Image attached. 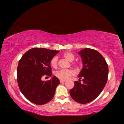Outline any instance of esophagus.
Masks as SVG:
<instances>
[{
  "mask_svg": "<svg viewBox=\"0 0 124 124\" xmlns=\"http://www.w3.org/2000/svg\"><path fill=\"white\" fill-rule=\"evenodd\" d=\"M60 83H64V82H65V81H66V80H60Z\"/></svg>",
  "mask_w": 124,
  "mask_h": 124,
  "instance_id": "1",
  "label": "esophagus"
}]
</instances>
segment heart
<instances>
[{"label":"heart","instance_id":"b5f03b06","mask_svg":"<svg viewBox=\"0 0 124 124\" xmlns=\"http://www.w3.org/2000/svg\"><path fill=\"white\" fill-rule=\"evenodd\" d=\"M63 57L66 58V59L68 60L70 62H72L73 61H74L75 58V56L74 54L69 52L64 53L63 54ZM58 58L57 56H55L52 57L51 58V60H50V64H51V66L52 67H54V68H57V67L58 66ZM73 64L75 65V66H78V62H73ZM74 74V72L73 70H58L55 73V75L56 77H57L58 79H60L61 80H64L69 79Z\"/></svg>","mask_w":124,"mask_h":124}]
</instances>
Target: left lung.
Instances as JSON below:
<instances>
[{
  "mask_svg": "<svg viewBox=\"0 0 124 124\" xmlns=\"http://www.w3.org/2000/svg\"><path fill=\"white\" fill-rule=\"evenodd\" d=\"M82 58L83 68L78 77L83 83L75 81L70 95L75 101L86 104L101 93L108 80V66L104 58L95 50L85 48L78 52Z\"/></svg>",
  "mask_w": 124,
  "mask_h": 124,
  "instance_id": "8db88e82",
  "label": "left lung"
}]
</instances>
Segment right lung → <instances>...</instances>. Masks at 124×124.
Wrapping results in <instances>:
<instances>
[{
    "mask_svg": "<svg viewBox=\"0 0 124 124\" xmlns=\"http://www.w3.org/2000/svg\"><path fill=\"white\" fill-rule=\"evenodd\" d=\"M60 51L34 47L27 51L18 62L17 80L21 92L33 103H47L54 97L60 84L57 77L42 81L43 76L52 75L50 60Z\"/></svg>",
    "mask_w": 124,
    "mask_h": 124,
    "instance_id": "add662e5",
    "label": "right lung"
}]
</instances>
